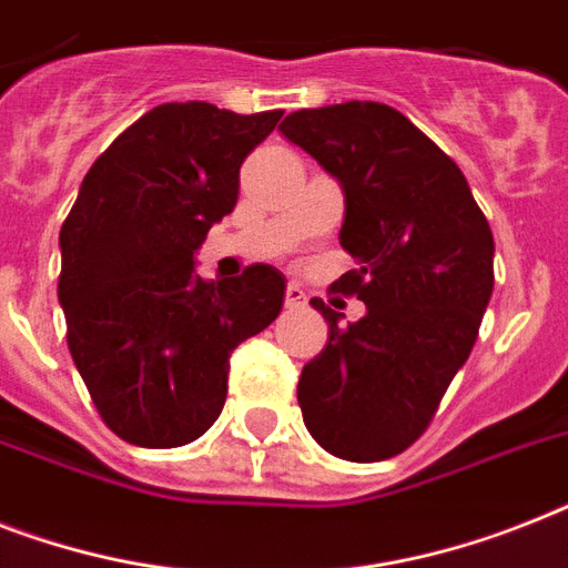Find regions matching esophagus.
Returning <instances> with one entry per match:
<instances>
[{
	"mask_svg": "<svg viewBox=\"0 0 568 568\" xmlns=\"http://www.w3.org/2000/svg\"><path fill=\"white\" fill-rule=\"evenodd\" d=\"M306 306V292L300 288V285H288L285 288V308H303Z\"/></svg>",
	"mask_w": 568,
	"mask_h": 568,
	"instance_id": "obj_1",
	"label": "esophagus"
}]
</instances>
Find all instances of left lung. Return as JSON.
Masks as SVG:
<instances>
[{
    "label": "left lung",
    "mask_w": 568,
    "mask_h": 568,
    "mask_svg": "<svg viewBox=\"0 0 568 568\" xmlns=\"http://www.w3.org/2000/svg\"><path fill=\"white\" fill-rule=\"evenodd\" d=\"M280 131L344 189L341 247L358 262L335 292L367 306L303 367L308 435L344 460H385L417 440L469 358L493 294V233L467 178L399 110L347 101L297 110Z\"/></svg>",
    "instance_id": "left-lung-1"
}]
</instances>
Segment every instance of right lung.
<instances>
[{
	"label": "right lung",
	"instance_id": "obj_1",
	"mask_svg": "<svg viewBox=\"0 0 568 568\" xmlns=\"http://www.w3.org/2000/svg\"><path fill=\"white\" fill-rule=\"evenodd\" d=\"M280 116L206 101L149 110L92 163L60 227L69 353L128 444L204 435L227 399L230 353L283 308L285 276L271 265L221 283L195 274V251L236 206L244 156Z\"/></svg>",
	"mask_w": 568,
	"mask_h": 568
}]
</instances>
